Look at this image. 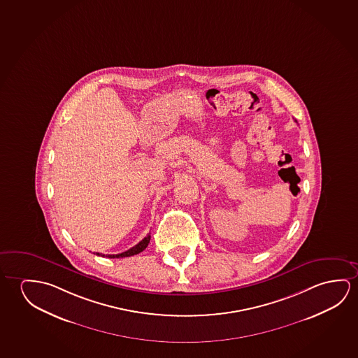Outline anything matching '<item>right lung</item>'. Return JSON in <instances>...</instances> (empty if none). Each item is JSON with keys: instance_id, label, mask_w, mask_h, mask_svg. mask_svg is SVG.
<instances>
[{"instance_id": "obj_1", "label": "right lung", "mask_w": 358, "mask_h": 358, "mask_svg": "<svg viewBox=\"0 0 358 358\" xmlns=\"http://www.w3.org/2000/svg\"><path fill=\"white\" fill-rule=\"evenodd\" d=\"M150 239H151V236L148 234L146 237L143 238L141 242L138 243L135 247L130 248L129 250L127 252H124V253L120 254H113V255H106L108 258H127V257H131V255H135V254L141 253L143 250L146 249V247L149 245ZM96 254V255H99V257H105L104 254L100 253H94Z\"/></svg>"}]
</instances>
